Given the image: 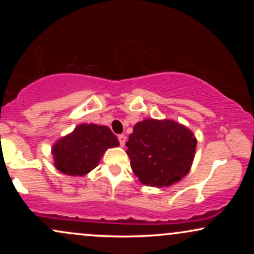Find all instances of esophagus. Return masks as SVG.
<instances>
[{
    "label": "esophagus",
    "instance_id": "34e87169",
    "mask_svg": "<svg viewBox=\"0 0 254 254\" xmlns=\"http://www.w3.org/2000/svg\"><path fill=\"white\" fill-rule=\"evenodd\" d=\"M118 141H119V144H121L122 147H124L125 142H127V137H125V135H119L118 136Z\"/></svg>",
    "mask_w": 254,
    "mask_h": 254
}]
</instances>
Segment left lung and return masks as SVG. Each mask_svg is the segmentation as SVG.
<instances>
[{
	"label": "left lung",
	"instance_id": "obj_1",
	"mask_svg": "<svg viewBox=\"0 0 254 254\" xmlns=\"http://www.w3.org/2000/svg\"><path fill=\"white\" fill-rule=\"evenodd\" d=\"M196 144L193 133L184 125L167 119H145L133 127L127 154L139 182L164 188L188 174Z\"/></svg>",
	"mask_w": 254,
	"mask_h": 254
}]
</instances>
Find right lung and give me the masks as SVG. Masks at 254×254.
<instances>
[{
  "label": "right lung",
  "instance_id": "1",
  "mask_svg": "<svg viewBox=\"0 0 254 254\" xmlns=\"http://www.w3.org/2000/svg\"><path fill=\"white\" fill-rule=\"evenodd\" d=\"M119 145L107 127L81 124L52 148L55 166L68 176H84L97 167L104 151Z\"/></svg>",
  "mask_w": 254,
  "mask_h": 254
}]
</instances>
